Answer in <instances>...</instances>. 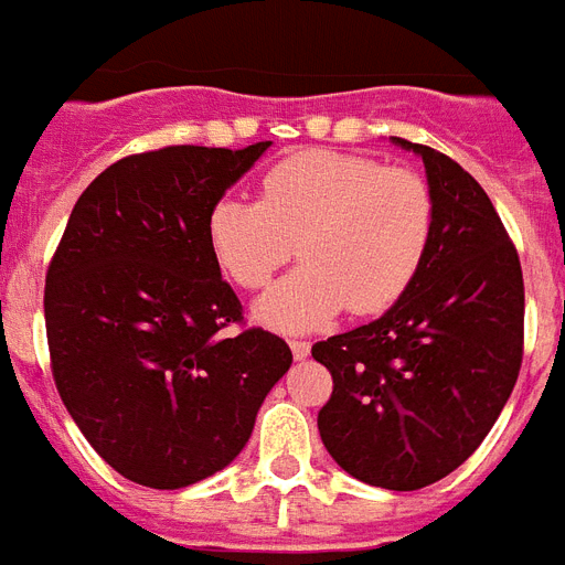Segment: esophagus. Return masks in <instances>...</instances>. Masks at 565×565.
I'll use <instances>...</instances> for the list:
<instances>
[{
  "label": "esophagus",
  "instance_id": "34e87169",
  "mask_svg": "<svg viewBox=\"0 0 565 565\" xmlns=\"http://www.w3.org/2000/svg\"><path fill=\"white\" fill-rule=\"evenodd\" d=\"M288 347H291V353H295L297 361L309 359V353H311L309 341H297V338H291V341H288Z\"/></svg>",
  "mask_w": 565,
  "mask_h": 565
}]
</instances>
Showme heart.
<instances>
[{"instance_id": "1", "label": "heart", "mask_w": 565, "mask_h": 565, "mask_svg": "<svg viewBox=\"0 0 565 565\" xmlns=\"http://www.w3.org/2000/svg\"><path fill=\"white\" fill-rule=\"evenodd\" d=\"M435 195L423 174L329 148L297 151L259 180V201L210 206L206 242L236 286L262 288L295 256L303 265L256 306L268 327L303 332L391 309L414 286L435 238Z\"/></svg>"}]
</instances>
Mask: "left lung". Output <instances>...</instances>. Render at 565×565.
<instances>
[{"instance_id": "1", "label": "left lung", "mask_w": 565, "mask_h": 565, "mask_svg": "<svg viewBox=\"0 0 565 565\" xmlns=\"http://www.w3.org/2000/svg\"><path fill=\"white\" fill-rule=\"evenodd\" d=\"M423 157L435 238L414 286L379 320L311 347L332 373L320 440L364 484L419 490L476 452L522 364V265L493 201L452 157Z\"/></svg>"}]
</instances>
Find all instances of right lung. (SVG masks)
Instances as JSON below:
<instances>
[{
    "label": "right lung",
    "mask_w": 565,
    "mask_h": 565,
    "mask_svg": "<svg viewBox=\"0 0 565 565\" xmlns=\"http://www.w3.org/2000/svg\"><path fill=\"white\" fill-rule=\"evenodd\" d=\"M270 142L169 146L104 169L46 274L52 376L81 435L119 476L178 490L227 467L291 350L242 323L206 242L210 206Z\"/></svg>",
    "instance_id": "1"
}]
</instances>
